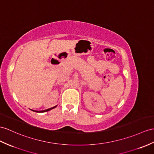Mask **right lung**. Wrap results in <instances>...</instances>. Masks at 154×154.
Returning <instances> with one entry per match:
<instances>
[{"label":"right lung","mask_w":154,"mask_h":154,"mask_svg":"<svg viewBox=\"0 0 154 154\" xmlns=\"http://www.w3.org/2000/svg\"><path fill=\"white\" fill-rule=\"evenodd\" d=\"M56 106H54V107L50 108H48V109H47V110H42V111H36V110H32V111H34V112H39V113H41V112H48V111H49V110H51V109H53V108H55Z\"/></svg>","instance_id":"obj_1"}]
</instances>
